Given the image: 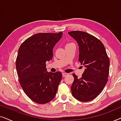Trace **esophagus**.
Returning a JSON list of instances; mask_svg holds the SVG:
<instances>
[{
  "label": "esophagus",
  "mask_w": 121,
  "mask_h": 121,
  "mask_svg": "<svg viewBox=\"0 0 121 121\" xmlns=\"http://www.w3.org/2000/svg\"><path fill=\"white\" fill-rule=\"evenodd\" d=\"M68 73H62V76L63 77H66V76H67L68 75Z\"/></svg>",
  "instance_id": "1"
}]
</instances>
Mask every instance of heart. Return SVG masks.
<instances>
[{
	"label": "heart",
	"instance_id": "1",
	"mask_svg": "<svg viewBox=\"0 0 121 121\" xmlns=\"http://www.w3.org/2000/svg\"><path fill=\"white\" fill-rule=\"evenodd\" d=\"M71 44V43H68V44Z\"/></svg>",
	"mask_w": 121,
	"mask_h": 121
}]
</instances>
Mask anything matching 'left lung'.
<instances>
[{
    "label": "left lung",
    "mask_w": 121,
    "mask_h": 121,
    "mask_svg": "<svg viewBox=\"0 0 121 121\" xmlns=\"http://www.w3.org/2000/svg\"><path fill=\"white\" fill-rule=\"evenodd\" d=\"M68 34L78 43L79 60L85 68L82 78L73 74L72 95L80 101H90L101 92L108 81L110 60L105 46L96 37L80 31H70Z\"/></svg>",
    "instance_id": "1"
}]
</instances>
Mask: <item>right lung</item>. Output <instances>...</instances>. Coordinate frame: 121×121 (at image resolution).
<instances>
[{"mask_svg":"<svg viewBox=\"0 0 121 121\" xmlns=\"http://www.w3.org/2000/svg\"><path fill=\"white\" fill-rule=\"evenodd\" d=\"M62 34H35L26 39L18 51L16 68L20 84L27 96L37 104L52 100L62 80L61 72H47L46 62L52 59L53 49Z\"/></svg>","mask_w":121,"mask_h":121,"instance_id":"right-lung-1","label":"right lung"}]
</instances>
